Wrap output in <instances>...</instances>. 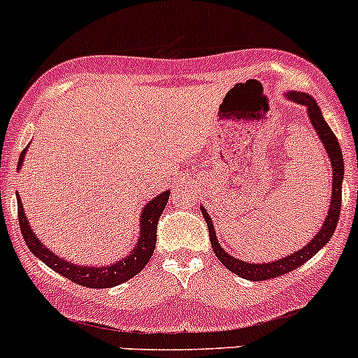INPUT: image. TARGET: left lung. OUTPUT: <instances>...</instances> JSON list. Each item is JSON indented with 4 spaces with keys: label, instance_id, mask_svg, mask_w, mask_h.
<instances>
[{
    "label": "left lung",
    "instance_id": "obj_1",
    "mask_svg": "<svg viewBox=\"0 0 358 358\" xmlns=\"http://www.w3.org/2000/svg\"><path fill=\"white\" fill-rule=\"evenodd\" d=\"M283 98L289 99V101L299 103V105L306 106L308 119H310L315 133L318 134L325 152H327L329 159H331V166H332L331 206H329L327 215H325L324 225H322L320 231L317 232V236H313V239H311L310 243H306L303 248L290 253V255H285L278 260H271V262H262V264L246 262V260H239L236 259V257L229 255V252H225V250L220 246V243H218L213 222H211L206 208L201 206V213H203L204 220H206L208 224V231H210V241H211V248H213L215 255L218 257V260L227 267L229 271H232L234 275L241 276V278L245 280H252V282H262V280H269V278H276V276L287 275V273L294 271V269H297L299 266H303L304 262H308L313 255H317L318 250L324 248V246L329 243V239L332 238V234H334L336 227H338L339 211H341V189H343V178H345V161H343V154H341V148H339L338 138L334 136V133H332V129L329 127V124L325 122L320 106L317 105V101H315L310 94H306V92L289 91L283 94Z\"/></svg>",
    "mask_w": 358,
    "mask_h": 358
}]
</instances>
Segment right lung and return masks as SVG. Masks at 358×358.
I'll use <instances>...</instances> for the list:
<instances>
[{
  "instance_id": "obj_1",
  "label": "right lung",
  "mask_w": 358,
  "mask_h": 358,
  "mask_svg": "<svg viewBox=\"0 0 358 358\" xmlns=\"http://www.w3.org/2000/svg\"><path fill=\"white\" fill-rule=\"evenodd\" d=\"M27 148H24L22 154H20L19 162H17V171H20V168H22ZM168 199L169 190H164V192H161L145 204L140 215V238H138L136 245L133 246L129 255L115 260L108 266H80V264L55 255L52 250H48L38 239L33 229L29 227V222H27L26 213H24V206L19 194H17V208H19L20 232H22L27 248L34 257H38L41 262L47 264L55 273L71 280L73 283L89 287V289H110V287L120 285V283L136 276L148 264L155 250V241H157V222L161 218V213L164 211L166 204H168Z\"/></svg>"
}]
</instances>
